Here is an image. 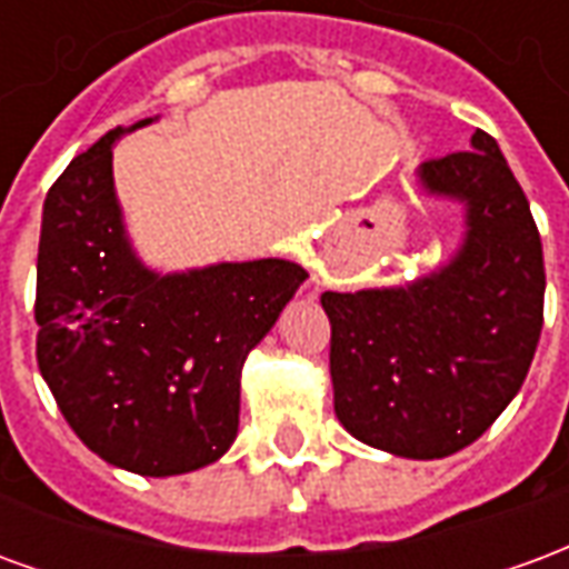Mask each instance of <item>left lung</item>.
Returning <instances> with one entry per match:
<instances>
[{"label":"left lung","instance_id":"left-lung-1","mask_svg":"<svg viewBox=\"0 0 569 569\" xmlns=\"http://www.w3.org/2000/svg\"><path fill=\"white\" fill-rule=\"evenodd\" d=\"M420 186L463 203V243L406 286L322 292L335 415L353 439L439 460L500 418L542 332L546 268L530 203L485 130L423 161Z\"/></svg>","mask_w":569,"mask_h":569}]
</instances>
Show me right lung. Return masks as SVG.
<instances>
[{
    "label": "right lung",
    "mask_w": 569,
    "mask_h": 569,
    "mask_svg": "<svg viewBox=\"0 0 569 569\" xmlns=\"http://www.w3.org/2000/svg\"><path fill=\"white\" fill-rule=\"evenodd\" d=\"M151 121L109 130L44 198L36 359L60 415L93 453L163 478L231 448L247 353L308 271L286 259L146 268L124 231L112 146Z\"/></svg>",
    "instance_id": "add662e5"
}]
</instances>
